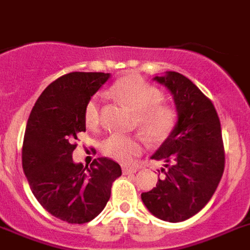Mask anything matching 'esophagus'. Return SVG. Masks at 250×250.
I'll list each match as a JSON object with an SVG mask.
<instances>
[{"instance_id": "obj_1", "label": "esophagus", "mask_w": 250, "mask_h": 250, "mask_svg": "<svg viewBox=\"0 0 250 250\" xmlns=\"http://www.w3.org/2000/svg\"><path fill=\"white\" fill-rule=\"evenodd\" d=\"M136 171H137V169H135V167H123V174H125V175H128V174H135Z\"/></svg>"}]
</instances>
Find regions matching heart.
<instances>
[{"label":"heart","mask_w":250,"mask_h":250,"mask_svg":"<svg viewBox=\"0 0 250 250\" xmlns=\"http://www.w3.org/2000/svg\"><path fill=\"white\" fill-rule=\"evenodd\" d=\"M110 95L135 112V125L152 141H163L173 132L177 113L163 100V93L137 75L122 77L110 87ZM99 99L94 96L86 104L85 123L89 127L99 125ZM102 152L123 164L131 163L144 150L137 137L110 135L102 142Z\"/></svg>","instance_id":"b5f03b06"}]
</instances>
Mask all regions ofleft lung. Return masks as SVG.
<instances>
[{
    "instance_id": "8db88e82",
    "label": "left lung",
    "mask_w": 250,
    "mask_h": 250,
    "mask_svg": "<svg viewBox=\"0 0 250 250\" xmlns=\"http://www.w3.org/2000/svg\"><path fill=\"white\" fill-rule=\"evenodd\" d=\"M154 81L173 95L178 121L151 159L163 161L156 187L141 194L155 217L180 222L206 206L221 180L225 154L212 102L182 73L167 71Z\"/></svg>"
}]
</instances>
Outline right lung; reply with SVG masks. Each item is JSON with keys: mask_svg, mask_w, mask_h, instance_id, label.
<instances>
[{"mask_svg": "<svg viewBox=\"0 0 250 250\" xmlns=\"http://www.w3.org/2000/svg\"><path fill=\"white\" fill-rule=\"evenodd\" d=\"M110 73L71 72L45 87L29 115L22 144V169L29 186L50 215L85 224L102 212L112 183L122 175L118 163L99 157L90 167L75 163L73 144L86 131L85 108Z\"/></svg>", "mask_w": 250, "mask_h": 250, "instance_id": "obj_1", "label": "right lung"}]
</instances>
